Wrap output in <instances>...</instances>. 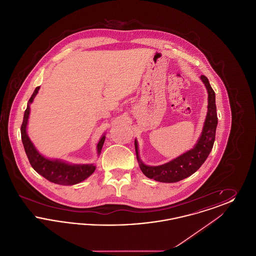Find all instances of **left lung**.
<instances>
[{
  "label": "left lung",
  "instance_id": "left-lung-1",
  "mask_svg": "<svg viewBox=\"0 0 256 256\" xmlns=\"http://www.w3.org/2000/svg\"><path fill=\"white\" fill-rule=\"evenodd\" d=\"M202 80L206 86L208 92V112L202 135L196 144L194 148L188 150L180 156L176 158L170 162L160 166H146L141 162L138 156V146L135 140L134 146L139 161L140 169L146 178L154 180L159 182H178L184 178L190 176L206 160L215 141L216 128L218 124L217 108L215 102V92L210 86L208 78L206 76H200Z\"/></svg>",
  "mask_w": 256,
  "mask_h": 256
}]
</instances>
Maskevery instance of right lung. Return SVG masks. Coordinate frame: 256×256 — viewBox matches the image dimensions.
<instances>
[{"label":"right lung","instance_id":"1","mask_svg":"<svg viewBox=\"0 0 256 256\" xmlns=\"http://www.w3.org/2000/svg\"><path fill=\"white\" fill-rule=\"evenodd\" d=\"M39 86L36 88L34 94L28 100V104L32 102L34 98L39 90ZM28 104L26 110H24V119L21 126V137L24 145L26 154L32 167L36 170L39 174L44 176L50 182L56 183L60 185H74L80 182L90 176L96 167L93 164L87 165H71L60 160H50L41 156L34 146L32 141L30 140L26 134V124L30 115V106ZM106 136L102 135L100 140L98 143V154H100L102 148L104 143Z\"/></svg>","mask_w":256,"mask_h":256}]
</instances>
